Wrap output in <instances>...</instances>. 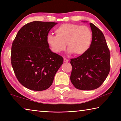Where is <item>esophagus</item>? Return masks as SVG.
Wrapping results in <instances>:
<instances>
[{
	"instance_id": "1",
	"label": "esophagus",
	"mask_w": 121,
	"mask_h": 121,
	"mask_svg": "<svg viewBox=\"0 0 121 121\" xmlns=\"http://www.w3.org/2000/svg\"><path fill=\"white\" fill-rule=\"evenodd\" d=\"M63 61H64L65 62H68V61H69V60H68V59H66V58H64V59H63Z\"/></svg>"
}]
</instances>
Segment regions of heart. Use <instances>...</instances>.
<instances>
[{"instance_id":"b5f03b06","label":"heart","mask_w":121,"mask_h":121,"mask_svg":"<svg viewBox=\"0 0 121 121\" xmlns=\"http://www.w3.org/2000/svg\"><path fill=\"white\" fill-rule=\"evenodd\" d=\"M56 36L50 34L47 42L53 52L59 53L64 51L67 44L69 53L82 56L90 48L92 32L90 27L73 23L63 24L55 30Z\"/></svg>"}]
</instances>
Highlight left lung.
<instances>
[{
	"instance_id": "obj_1",
	"label": "left lung",
	"mask_w": 121,
	"mask_h": 121,
	"mask_svg": "<svg viewBox=\"0 0 121 121\" xmlns=\"http://www.w3.org/2000/svg\"><path fill=\"white\" fill-rule=\"evenodd\" d=\"M92 32L90 48L85 54L70 59V81L77 89L92 90L102 85L109 74L110 54L105 36L99 28L90 23Z\"/></svg>"
}]
</instances>
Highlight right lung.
<instances>
[{"label":"right lung","mask_w":121,"mask_h":121,"mask_svg":"<svg viewBox=\"0 0 121 121\" xmlns=\"http://www.w3.org/2000/svg\"><path fill=\"white\" fill-rule=\"evenodd\" d=\"M57 23L33 21L18 31L12 45L11 63L17 80L34 91L50 87L63 59L49 48L47 37Z\"/></svg>","instance_id":"obj_1"}]
</instances>
